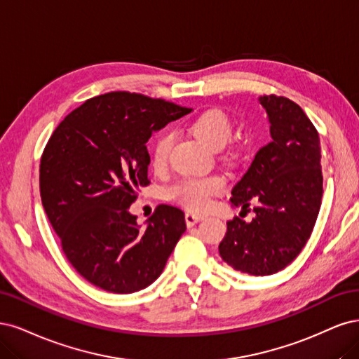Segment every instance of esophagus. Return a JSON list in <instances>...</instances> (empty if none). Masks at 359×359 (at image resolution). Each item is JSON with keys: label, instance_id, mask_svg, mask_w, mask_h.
I'll return each instance as SVG.
<instances>
[{"label": "esophagus", "instance_id": "obj_1", "mask_svg": "<svg viewBox=\"0 0 359 359\" xmlns=\"http://www.w3.org/2000/svg\"><path fill=\"white\" fill-rule=\"evenodd\" d=\"M203 217H204L203 215H196V213L188 212L187 215H184V221H187V225H188V226H192V225H195L196 222H200Z\"/></svg>", "mask_w": 359, "mask_h": 359}]
</instances>
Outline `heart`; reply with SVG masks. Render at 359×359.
Masks as SVG:
<instances>
[{
	"mask_svg": "<svg viewBox=\"0 0 359 359\" xmlns=\"http://www.w3.org/2000/svg\"><path fill=\"white\" fill-rule=\"evenodd\" d=\"M191 131L213 149L226 144L233 134V126L226 114L217 109L204 110L189 122ZM172 146V134L164 131L158 134L150 147V164L155 171L164 170ZM225 179L221 175L188 176L176 182L168 191L171 200L194 212H201L209 207L212 196L222 192Z\"/></svg>",
	"mask_w": 359,
	"mask_h": 359,
	"instance_id": "obj_1",
	"label": "heart"
}]
</instances>
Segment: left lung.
<instances>
[{"label":"left lung","mask_w":359,"mask_h":359,"mask_svg":"<svg viewBox=\"0 0 359 359\" xmlns=\"http://www.w3.org/2000/svg\"><path fill=\"white\" fill-rule=\"evenodd\" d=\"M259 102L269 114L273 140L261 147L246 175L231 192V203H255V217L228 221L219 255L234 270L269 276L283 270L303 250L322 200L320 140L297 102L274 94Z\"/></svg>","instance_id":"8db88e82"}]
</instances>
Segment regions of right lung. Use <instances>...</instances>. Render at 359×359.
I'll use <instances>...</instances> for the list:
<instances>
[{"label": "right lung", "mask_w": 359, "mask_h": 359, "mask_svg": "<svg viewBox=\"0 0 359 359\" xmlns=\"http://www.w3.org/2000/svg\"><path fill=\"white\" fill-rule=\"evenodd\" d=\"M191 109L135 92H109L67 114L40 161L44 212L76 271L104 291L149 286L187 229L184 213L159 204L147 226L128 212L150 183L146 143Z\"/></svg>", "instance_id": "add662e5"}]
</instances>
